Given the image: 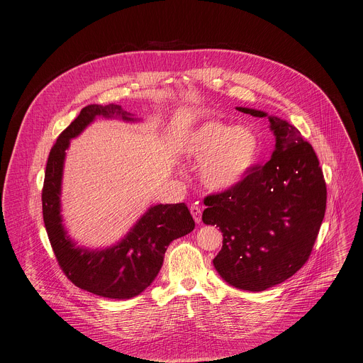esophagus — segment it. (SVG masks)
<instances>
[{
    "label": "esophagus",
    "mask_w": 363,
    "mask_h": 363,
    "mask_svg": "<svg viewBox=\"0 0 363 363\" xmlns=\"http://www.w3.org/2000/svg\"><path fill=\"white\" fill-rule=\"evenodd\" d=\"M191 214H192V217H194V220H195V223L196 224H199L201 223V217H202V213H201V206L199 205H191Z\"/></svg>",
    "instance_id": "1"
}]
</instances>
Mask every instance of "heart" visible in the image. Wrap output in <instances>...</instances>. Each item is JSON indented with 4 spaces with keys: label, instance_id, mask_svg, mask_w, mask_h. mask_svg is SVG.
<instances>
[{
    "label": "heart",
    "instance_id": "obj_1",
    "mask_svg": "<svg viewBox=\"0 0 363 363\" xmlns=\"http://www.w3.org/2000/svg\"><path fill=\"white\" fill-rule=\"evenodd\" d=\"M186 158L201 162L199 179L210 191H227L240 184L254 167L260 142L245 126L208 121L191 129L179 142Z\"/></svg>",
    "mask_w": 363,
    "mask_h": 363
}]
</instances>
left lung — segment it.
Masks as SVG:
<instances>
[{"label": "left lung", "mask_w": 363, "mask_h": 363, "mask_svg": "<svg viewBox=\"0 0 363 363\" xmlns=\"http://www.w3.org/2000/svg\"><path fill=\"white\" fill-rule=\"evenodd\" d=\"M235 109L269 119L274 150L234 188L206 196L202 221L223 233L213 260L223 280L263 291L307 262L325 218L326 184L312 145L293 125L257 109Z\"/></svg>", "instance_id": "obj_1"}]
</instances>
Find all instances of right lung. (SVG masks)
I'll return each mask as SVG.
<instances>
[{
  "label": "right lung",
  "instance_id": "1",
  "mask_svg": "<svg viewBox=\"0 0 363 363\" xmlns=\"http://www.w3.org/2000/svg\"><path fill=\"white\" fill-rule=\"evenodd\" d=\"M96 118L142 122L119 105H89L62 132L48 155L43 186V218L56 258L66 276L80 289L108 298H132L158 276L168 245L194 227L188 206L181 203L150 205L130 230L109 247L79 245L63 223L62 186L66 150Z\"/></svg>",
  "mask_w": 363,
  "mask_h": 363
}]
</instances>
